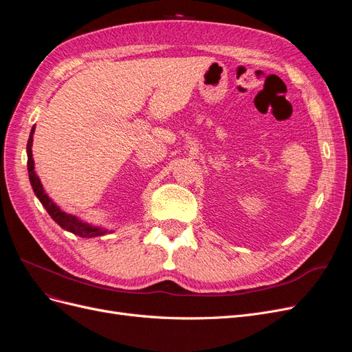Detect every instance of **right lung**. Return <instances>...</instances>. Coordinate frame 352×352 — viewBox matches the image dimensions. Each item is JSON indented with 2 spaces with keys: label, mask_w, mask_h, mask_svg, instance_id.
<instances>
[{
  "label": "right lung",
  "mask_w": 352,
  "mask_h": 352,
  "mask_svg": "<svg viewBox=\"0 0 352 352\" xmlns=\"http://www.w3.org/2000/svg\"><path fill=\"white\" fill-rule=\"evenodd\" d=\"M34 132H35V126L32 127L30 135H29V141H28V172H29V180H30V185L34 188V192L38 197V199L41 201V204L44 206V208L48 211V214L51 216V219L54 220L60 228H63L67 232L74 233V235H78L80 238H95V236H102L107 233V229H102V228H97V226H92L89 223H85L80 219H78L76 216L73 214H67L66 211L60 210V207L56 204V202H52L51 198L45 194L44 188H42V184L39 177L35 173V164H34V158H32V142H34Z\"/></svg>",
  "instance_id": "obj_1"
}]
</instances>
